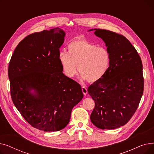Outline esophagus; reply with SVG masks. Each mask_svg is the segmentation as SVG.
I'll return each instance as SVG.
<instances>
[{
    "instance_id": "esophagus-1",
    "label": "esophagus",
    "mask_w": 154,
    "mask_h": 154,
    "mask_svg": "<svg viewBox=\"0 0 154 154\" xmlns=\"http://www.w3.org/2000/svg\"><path fill=\"white\" fill-rule=\"evenodd\" d=\"M82 91L83 94H84L85 95L87 94V93H88L87 88L85 86H82Z\"/></svg>"
}]
</instances>
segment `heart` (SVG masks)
Wrapping results in <instances>:
<instances>
[{
	"mask_svg": "<svg viewBox=\"0 0 154 154\" xmlns=\"http://www.w3.org/2000/svg\"><path fill=\"white\" fill-rule=\"evenodd\" d=\"M68 52H60L59 61L64 75L74 77L78 70L83 80L95 82L106 74L110 65V55L107 48L97 47L85 40H75L67 46Z\"/></svg>",
	"mask_w": 154,
	"mask_h": 154,
	"instance_id": "obj_1",
	"label": "heart"
}]
</instances>
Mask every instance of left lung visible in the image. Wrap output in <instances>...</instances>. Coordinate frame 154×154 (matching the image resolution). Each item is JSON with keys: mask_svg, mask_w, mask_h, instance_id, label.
Segmentation results:
<instances>
[{"mask_svg": "<svg viewBox=\"0 0 154 154\" xmlns=\"http://www.w3.org/2000/svg\"><path fill=\"white\" fill-rule=\"evenodd\" d=\"M110 53L109 67L103 77L88 88L95 101L91 115L100 129H114L126 124L134 114L143 92L142 63L135 47L124 36L94 29Z\"/></svg>", "mask_w": 154, "mask_h": 154, "instance_id": "8db88e82", "label": "left lung"}]
</instances>
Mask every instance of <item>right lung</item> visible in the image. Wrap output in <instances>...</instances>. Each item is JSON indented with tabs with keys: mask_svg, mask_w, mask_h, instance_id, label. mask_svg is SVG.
Returning a JSON list of instances; mask_svg holds the SVG:
<instances>
[{
	"mask_svg": "<svg viewBox=\"0 0 154 154\" xmlns=\"http://www.w3.org/2000/svg\"><path fill=\"white\" fill-rule=\"evenodd\" d=\"M65 36L59 27L28 35L15 48L8 69L15 106L29 124L45 132L66 127L84 97L81 86L63 74L59 61Z\"/></svg>",
	"mask_w": 154,
	"mask_h": 154,
	"instance_id": "obj_1",
	"label": "right lung"
}]
</instances>
